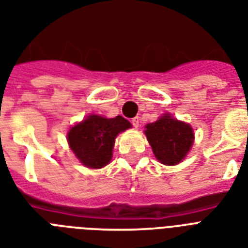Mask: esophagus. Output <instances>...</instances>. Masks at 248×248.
<instances>
[{
    "label": "esophagus",
    "mask_w": 248,
    "mask_h": 248,
    "mask_svg": "<svg viewBox=\"0 0 248 248\" xmlns=\"http://www.w3.org/2000/svg\"><path fill=\"white\" fill-rule=\"evenodd\" d=\"M131 124H132L134 127L138 128L139 124H140V118H139V117H134V118H132V120H131Z\"/></svg>",
    "instance_id": "obj_1"
}]
</instances>
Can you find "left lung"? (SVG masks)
I'll return each instance as SVG.
<instances>
[{
  "mask_svg": "<svg viewBox=\"0 0 248 248\" xmlns=\"http://www.w3.org/2000/svg\"><path fill=\"white\" fill-rule=\"evenodd\" d=\"M145 135L159 162L167 166L180 163L190 150L194 132L190 124L172 118L170 114L146 124Z\"/></svg>",
  "mask_w": 248,
  "mask_h": 248,
  "instance_id": "8db88e82",
  "label": "left lung"
}]
</instances>
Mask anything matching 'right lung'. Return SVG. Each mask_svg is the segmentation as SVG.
Masks as SVG:
<instances>
[{"mask_svg":"<svg viewBox=\"0 0 248 248\" xmlns=\"http://www.w3.org/2000/svg\"><path fill=\"white\" fill-rule=\"evenodd\" d=\"M130 127V122L121 116L104 118L92 114L70 130L67 140L72 152L84 166L102 168L112 158L116 136Z\"/></svg>","mask_w":248,"mask_h":248,"instance_id":"obj_1","label":"right lung"}]
</instances>
